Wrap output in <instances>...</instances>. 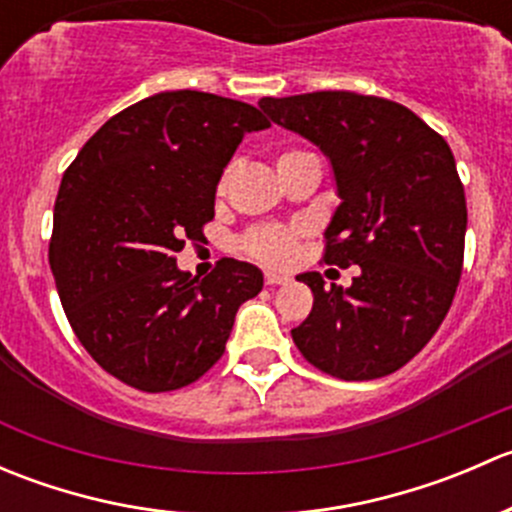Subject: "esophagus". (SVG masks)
I'll return each mask as SVG.
<instances>
[{
    "mask_svg": "<svg viewBox=\"0 0 512 512\" xmlns=\"http://www.w3.org/2000/svg\"><path fill=\"white\" fill-rule=\"evenodd\" d=\"M289 280L287 275H280V272H265V285L275 287V285H285Z\"/></svg>",
    "mask_w": 512,
    "mask_h": 512,
    "instance_id": "obj_1",
    "label": "esophagus"
}]
</instances>
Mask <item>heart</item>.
I'll return each instance as SVG.
<instances>
[{
	"instance_id": "heart-1",
	"label": "heart",
	"mask_w": 512,
	"mask_h": 512,
	"mask_svg": "<svg viewBox=\"0 0 512 512\" xmlns=\"http://www.w3.org/2000/svg\"><path fill=\"white\" fill-rule=\"evenodd\" d=\"M294 153L302 151H289L282 153L280 160H285ZM277 160V163H280ZM225 180H220V190H223ZM304 235L302 227H287V225H255L245 232V235L237 240V247L245 252L247 257L257 262H265V265H289L297 255L299 247V237Z\"/></svg>"
}]
</instances>
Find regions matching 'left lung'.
<instances>
[{
	"mask_svg": "<svg viewBox=\"0 0 512 512\" xmlns=\"http://www.w3.org/2000/svg\"><path fill=\"white\" fill-rule=\"evenodd\" d=\"M272 121L332 160L342 205L324 237L327 265H359L352 287H324L292 329L304 359L344 381L394 374L436 334L463 272L466 193L441 133L401 103L354 91L262 98Z\"/></svg>",
	"mask_w": 512,
	"mask_h": 512,
	"instance_id": "1",
	"label": "left lung"
}]
</instances>
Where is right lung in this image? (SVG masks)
<instances>
[{
	"mask_svg": "<svg viewBox=\"0 0 512 512\" xmlns=\"http://www.w3.org/2000/svg\"><path fill=\"white\" fill-rule=\"evenodd\" d=\"M262 128L250 103L163 91L108 118L66 168L49 265L74 334L123 384L163 394L198 381L262 289V272L232 257L203 280L175 265L215 218L235 148Z\"/></svg>",
	"mask_w": 512,
	"mask_h": 512,
	"instance_id": "right-lung-1",
	"label": "right lung"
}]
</instances>
